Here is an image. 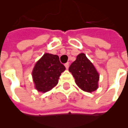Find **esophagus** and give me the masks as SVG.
I'll use <instances>...</instances> for the list:
<instances>
[{"mask_svg": "<svg viewBox=\"0 0 128 128\" xmlns=\"http://www.w3.org/2000/svg\"><path fill=\"white\" fill-rule=\"evenodd\" d=\"M65 67H66V69H68V68H69V62H67V63L65 64Z\"/></svg>", "mask_w": 128, "mask_h": 128, "instance_id": "34e87169", "label": "esophagus"}]
</instances>
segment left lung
<instances>
[{
  "label": "left lung",
  "mask_w": 128,
  "mask_h": 128,
  "mask_svg": "<svg viewBox=\"0 0 128 128\" xmlns=\"http://www.w3.org/2000/svg\"><path fill=\"white\" fill-rule=\"evenodd\" d=\"M69 71L78 87L87 92H92L98 88L99 74L93 64L84 53L78 54L76 60L69 67Z\"/></svg>",
  "instance_id": "1"
}]
</instances>
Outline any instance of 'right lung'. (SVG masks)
<instances>
[{
	"instance_id": "1",
	"label": "right lung",
	"mask_w": 128,
	"mask_h": 128,
	"mask_svg": "<svg viewBox=\"0 0 128 128\" xmlns=\"http://www.w3.org/2000/svg\"><path fill=\"white\" fill-rule=\"evenodd\" d=\"M66 70L57 55L46 53L36 63L32 72L35 88L46 92L57 85L61 73Z\"/></svg>"
}]
</instances>
